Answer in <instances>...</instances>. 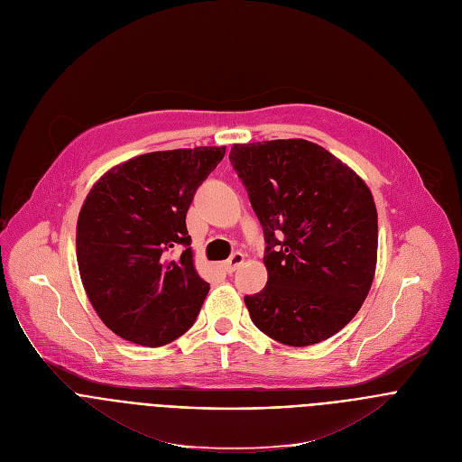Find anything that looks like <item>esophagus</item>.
Wrapping results in <instances>:
<instances>
[{
	"label": "esophagus",
	"instance_id": "esophagus-1",
	"mask_svg": "<svg viewBox=\"0 0 462 462\" xmlns=\"http://www.w3.org/2000/svg\"><path fill=\"white\" fill-rule=\"evenodd\" d=\"M243 262H245V254H243V253H232L230 258H228L223 265H225V269H226L228 273H234Z\"/></svg>",
	"mask_w": 462,
	"mask_h": 462
}]
</instances>
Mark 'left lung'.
<instances>
[{
  "instance_id": "left-lung-1",
  "label": "left lung",
  "mask_w": 462,
  "mask_h": 462,
  "mask_svg": "<svg viewBox=\"0 0 462 462\" xmlns=\"http://www.w3.org/2000/svg\"><path fill=\"white\" fill-rule=\"evenodd\" d=\"M230 163L263 228L267 284L245 295L253 323L291 347L319 344L360 310L377 263L365 183L304 139L234 144Z\"/></svg>"
}]
</instances>
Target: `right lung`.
I'll list each match as a JSON object with an SVG mask.
<instances>
[{"label":"right lung","mask_w":462,"mask_h":462,"mask_svg":"<svg viewBox=\"0 0 462 462\" xmlns=\"http://www.w3.org/2000/svg\"><path fill=\"white\" fill-rule=\"evenodd\" d=\"M225 150L143 153L111 169L87 195L76 228L81 282L100 319L125 340L160 347L195 323L209 284L195 271L186 215Z\"/></svg>","instance_id":"1"}]
</instances>
